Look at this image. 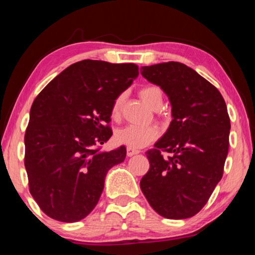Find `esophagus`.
I'll return each instance as SVG.
<instances>
[{"label": "esophagus", "mask_w": 255, "mask_h": 255, "mask_svg": "<svg viewBox=\"0 0 255 255\" xmlns=\"http://www.w3.org/2000/svg\"><path fill=\"white\" fill-rule=\"evenodd\" d=\"M137 154H139V150H138V149L127 147V155H128V156H133V155H137Z\"/></svg>", "instance_id": "obj_1"}]
</instances>
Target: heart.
I'll list each match as a JSON object with an SVG mask.
<instances>
[{
  "label": "heart",
  "mask_w": 255,
  "mask_h": 255,
  "mask_svg": "<svg viewBox=\"0 0 255 255\" xmlns=\"http://www.w3.org/2000/svg\"><path fill=\"white\" fill-rule=\"evenodd\" d=\"M139 96L143 101L149 108L154 110L158 106L163 103V94L161 89L157 86H146L139 91ZM124 103V96H119L116 98L114 105L111 108V116L114 118H118L120 115ZM158 129L156 127H136V126H127L124 127L115 133V141L118 145H124L127 147L133 149H139L145 147L146 145L152 143L153 140L158 137Z\"/></svg>",
  "instance_id": "obj_1"
}]
</instances>
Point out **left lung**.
<instances>
[{
	"label": "left lung",
	"mask_w": 255,
	"mask_h": 255,
	"mask_svg": "<svg viewBox=\"0 0 255 255\" xmlns=\"http://www.w3.org/2000/svg\"><path fill=\"white\" fill-rule=\"evenodd\" d=\"M140 74L169 97L172 122L146 152L149 170L140 189L158 215L184 219L202 209L221 181L231 122L221 92L182 63L143 66ZM170 152L163 158L161 150Z\"/></svg>",
	"instance_id": "1"
}]
</instances>
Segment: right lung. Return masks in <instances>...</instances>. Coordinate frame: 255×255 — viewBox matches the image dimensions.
Returning <instances> with one entry per match:
<instances>
[{
  "label": "right lung",
  "instance_id": "obj_1",
  "mask_svg": "<svg viewBox=\"0 0 255 255\" xmlns=\"http://www.w3.org/2000/svg\"><path fill=\"white\" fill-rule=\"evenodd\" d=\"M138 76L135 64L84 59L46 85L30 109L24 166L33 199L50 218L74 223L97 206L112 166L126 147L100 152L112 135L116 98Z\"/></svg>",
  "mask_w": 255,
  "mask_h": 255
}]
</instances>
